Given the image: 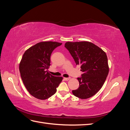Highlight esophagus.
I'll return each instance as SVG.
<instances>
[{
  "label": "esophagus",
  "mask_w": 130,
  "mask_h": 130,
  "mask_svg": "<svg viewBox=\"0 0 130 130\" xmlns=\"http://www.w3.org/2000/svg\"><path fill=\"white\" fill-rule=\"evenodd\" d=\"M70 77H64V80H66V81H68L70 79Z\"/></svg>",
  "instance_id": "obj_1"
}]
</instances>
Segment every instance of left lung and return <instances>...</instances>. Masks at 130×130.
<instances>
[{
  "label": "left lung",
  "instance_id": "1",
  "mask_svg": "<svg viewBox=\"0 0 130 130\" xmlns=\"http://www.w3.org/2000/svg\"><path fill=\"white\" fill-rule=\"evenodd\" d=\"M64 46L83 73L77 78L79 87L73 90V94L82 99L93 96L103 87L109 72L106 53L89 42H68Z\"/></svg>",
  "mask_w": 130,
  "mask_h": 130
}]
</instances>
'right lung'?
<instances>
[{
	"mask_svg": "<svg viewBox=\"0 0 130 130\" xmlns=\"http://www.w3.org/2000/svg\"><path fill=\"white\" fill-rule=\"evenodd\" d=\"M62 43L42 42L25 51L19 64L21 76L31 95L45 100L53 95L63 77L49 74L50 56L53 50Z\"/></svg>",
	"mask_w": 130,
	"mask_h": 130,
	"instance_id": "add662e5",
	"label": "right lung"
}]
</instances>
